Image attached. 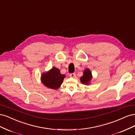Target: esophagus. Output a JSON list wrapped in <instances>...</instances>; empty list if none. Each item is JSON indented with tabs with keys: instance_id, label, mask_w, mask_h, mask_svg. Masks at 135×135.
I'll return each mask as SVG.
<instances>
[{
	"instance_id": "obj_1",
	"label": "esophagus",
	"mask_w": 135,
	"mask_h": 135,
	"mask_svg": "<svg viewBox=\"0 0 135 135\" xmlns=\"http://www.w3.org/2000/svg\"><path fill=\"white\" fill-rule=\"evenodd\" d=\"M70 76L71 78H75L76 76V74L75 73H71V74H70Z\"/></svg>"
}]
</instances>
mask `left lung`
Returning a JSON list of instances; mask_svg holds the SVG:
<instances>
[{"instance_id":"obj_1","label":"left lung","mask_w":135,"mask_h":135,"mask_svg":"<svg viewBox=\"0 0 135 135\" xmlns=\"http://www.w3.org/2000/svg\"><path fill=\"white\" fill-rule=\"evenodd\" d=\"M92 79V73L90 69L87 68L83 71V75L80 77V82L84 85H89Z\"/></svg>"}]
</instances>
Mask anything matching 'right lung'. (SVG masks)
<instances>
[{
    "label": "right lung",
    "mask_w": 135,
    "mask_h": 135,
    "mask_svg": "<svg viewBox=\"0 0 135 135\" xmlns=\"http://www.w3.org/2000/svg\"><path fill=\"white\" fill-rule=\"evenodd\" d=\"M65 77V75L61 74L58 68L52 67L49 71L42 73L40 80L46 87L56 90L60 87Z\"/></svg>",
    "instance_id": "add662e5"
}]
</instances>
